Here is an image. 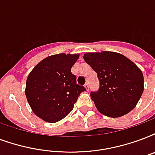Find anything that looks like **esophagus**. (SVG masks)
Listing matches in <instances>:
<instances>
[{
    "instance_id": "34e87169",
    "label": "esophagus",
    "mask_w": 155,
    "mask_h": 155,
    "mask_svg": "<svg viewBox=\"0 0 155 155\" xmlns=\"http://www.w3.org/2000/svg\"><path fill=\"white\" fill-rule=\"evenodd\" d=\"M84 88H85L86 90H88V88H89V85H88V82H86V84H84Z\"/></svg>"
}]
</instances>
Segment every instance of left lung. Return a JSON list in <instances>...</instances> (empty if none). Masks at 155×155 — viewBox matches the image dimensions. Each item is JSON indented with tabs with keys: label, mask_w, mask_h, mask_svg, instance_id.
<instances>
[{
	"label": "left lung",
	"mask_w": 155,
	"mask_h": 155,
	"mask_svg": "<svg viewBox=\"0 0 155 155\" xmlns=\"http://www.w3.org/2000/svg\"><path fill=\"white\" fill-rule=\"evenodd\" d=\"M83 58L99 79V90L91 93L97 110L111 118L131 111L144 91V77L140 68L127 57L115 52L86 53Z\"/></svg>",
	"instance_id": "left-lung-1"
}]
</instances>
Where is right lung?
Masks as SVG:
<instances>
[{
	"instance_id": "1",
	"label": "right lung",
	"mask_w": 155,
	"mask_h": 155,
	"mask_svg": "<svg viewBox=\"0 0 155 155\" xmlns=\"http://www.w3.org/2000/svg\"><path fill=\"white\" fill-rule=\"evenodd\" d=\"M80 54H54L45 58L29 73L25 94L33 113L44 121L56 123L74 108L85 88L76 84L71 71Z\"/></svg>"
}]
</instances>
